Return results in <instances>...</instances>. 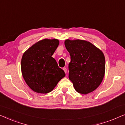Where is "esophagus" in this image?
Instances as JSON below:
<instances>
[{
  "label": "esophagus",
  "mask_w": 125,
  "mask_h": 125,
  "mask_svg": "<svg viewBox=\"0 0 125 125\" xmlns=\"http://www.w3.org/2000/svg\"><path fill=\"white\" fill-rule=\"evenodd\" d=\"M63 70H64L65 73H66V72H67V69H66V68H63Z\"/></svg>",
  "instance_id": "obj_1"
}]
</instances>
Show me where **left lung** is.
I'll list each match as a JSON object with an SVG mask.
<instances>
[{"instance_id": "1", "label": "left lung", "mask_w": 125, "mask_h": 125, "mask_svg": "<svg viewBox=\"0 0 125 125\" xmlns=\"http://www.w3.org/2000/svg\"><path fill=\"white\" fill-rule=\"evenodd\" d=\"M69 52V78L78 93L86 94L94 91L103 80L105 72V59L103 52L83 40L65 41Z\"/></svg>"}]
</instances>
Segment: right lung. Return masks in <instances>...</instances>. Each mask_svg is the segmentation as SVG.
Returning <instances> with one entry per match:
<instances>
[{
	"instance_id": "add662e5",
	"label": "right lung",
	"mask_w": 125,
	"mask_h": 125,
	"mask_svg": "<svg viewBox=\"0 0 125 125\" xmlns=\"http://www.w3.org/2000/svg\"><path fill=\"white\" fill-rule=\"evenodd\" d=\"M59 44L57 39H43L33 44L22 56V75L28 86L36 93H49L65 76L52 57Z\"/></svg>"
}]
</instances>
